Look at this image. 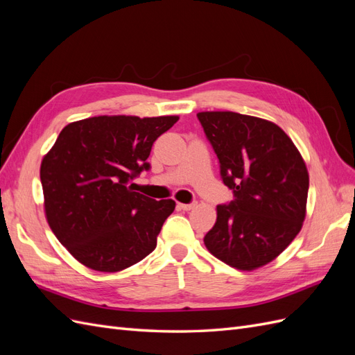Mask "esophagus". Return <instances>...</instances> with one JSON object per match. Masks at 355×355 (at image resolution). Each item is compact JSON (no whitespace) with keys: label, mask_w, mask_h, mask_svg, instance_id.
<instances>
[{"label":"esophagus","mask_w":355,"mask_h":355,"mask_svg":"<svg viewBox=\"0 0 355 355\" xmlns=\"http://www.w3.org/2000/svg\"><path fill=\"white\" fill-rule=\"evenodd\" d=\"M197 206V201H194V202H189V204H182V202H179L178 204V207L179 209H182V210H185V211H188V210H192Z\"/></svg>","instance_id":"esophagus-1"}]
</instances>
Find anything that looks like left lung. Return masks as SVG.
<instances>
[{
	"mask_svg": "<svg viewBox=\"0 0 355 355\" xmlns=\"http://www.w3.org/2000/svg\"><path fill=\"white\" fill-rule=\"evenodd\" d=\"M218 155L223 184L234 192L216 207L207 250L227 265L253 271L274 261L299 234L309 176L297 148L277 124L231 111L198 112Z\"/></svg>",
	"mask_w": 355,
	"mask_h": 355,
	"instance_id": "left-lung-1",
	"label": "left lung"
}]
</instances>
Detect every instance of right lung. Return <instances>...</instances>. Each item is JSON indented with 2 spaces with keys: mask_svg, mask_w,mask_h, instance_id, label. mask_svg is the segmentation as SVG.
<instances>
[{
  "mask_svg": "<svg viewBox=\"0 0 355 355\" xmlns=\"http://www.w3.org/2000/svg\"><path fill=\"white\" fill-rule=\"evenodd\" d=\"M178 115H101L69 123L41 161L44 211L53 234L83 265L118 272L157 245L173 200L155 201L128 185L157 137Z\"/></svg>",
  "mask_w": 355,
  "mask_h": 355,
  "instance_id": "right-lung-1",
  "label": "right lung"
}]
</instances>
